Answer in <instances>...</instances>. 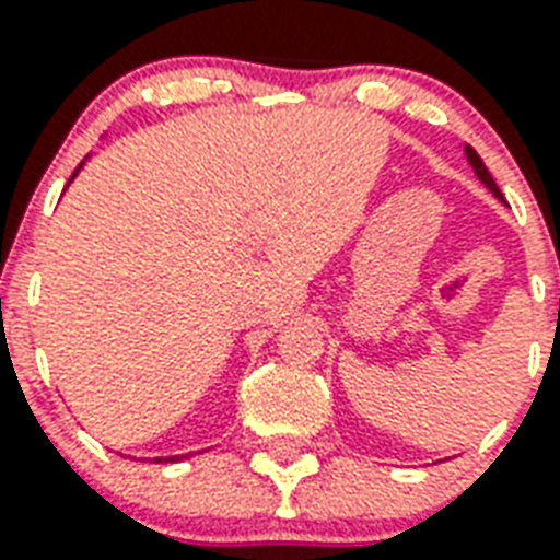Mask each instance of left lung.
Listing matches in <instances>:
<instances>
[{"label":"left lung","mask_w":560,"mask_h":560,"mask_svg":"<svg viewBox=\"0 0 560 560\" xmlns=\"http://www.w3.org/2000/svg\"><path fill=\"white\" fill-rule=\"evenodd\" d=\"M464 152H467L469 166H472V170H476V176H479L481 185L488 187L490 194L497 196V199H502V194H499L497 182H493V176H490V173H488V166H485V161H481V158H479V152H476V149H472V147H464Z\"/></svg>","instance_id":"obj_1"}]
</instances>
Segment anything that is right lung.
Returning <instances> with one entry per match:
<instances>
[{"label":"right lung","instance_id":"obj_1","mask_svg":"<svg viewBox=\"0 0 560 560\" xmlns=\"http://www.w3.org/2000/svg\"><path fill=\"white\" fill-rule=\"evenodd\" d=\"M75 173H79V170H75ZM75 173H72V176H75ZM182 458H187V455H173V458H155V460H182Z\"/></svg>","mask_w":560,"mask_h":560}]
</instances>
